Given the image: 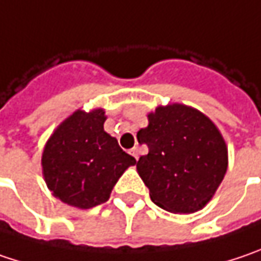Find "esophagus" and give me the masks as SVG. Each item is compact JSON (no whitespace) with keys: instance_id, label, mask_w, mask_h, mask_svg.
I'll return each mask as SVG.
<instances>
[{"instance_id":"obj_1","label":"esophagus","mask_w":261,"mask_h":261,"mask_svg":"<svg viewBox=\"0 0 261 261\" xmlns=\"http://www.w3.org/2000/svg\"><path fill=\"white\" fill-rule=\"evenodd\" d=\"M139 152H140V150H139V147H133V149L130 150V153L134 156V158H136V160H139Z\"/></svg>"}]
</instances>
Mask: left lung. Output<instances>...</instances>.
Segmentation results:
<instances>
[{"mask_svg":"<svg viewBox=\"0 0 261 261\" xmlns=\"http://www.w3.org/2000/svg\"><path fill=\"white\" fill-rule=\"evenodd\" d=\"M137 133L149 147L137 173L150 199L170 213L189 214L208 204L227 170V147L214 122L191 106H158Z\"/></svg>","mask_w":261,"mask_h":261,"instance_id":"1","label":"left lung"}]
</instances>
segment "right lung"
I'll return each instance as SVG.
<instances>
[{"instance_id":"obj_1","label":"right lung","mask_w":261,"mask_h":261,"mask_svg":"<svg viewBox=\"0 0 261 261\" xmlns=\"http://www.w3.org/2000/svg\"><path fill=\"white\" fill-rule=\"evenodd\" d=\"M103 109L75 111L47 140L42 176L56 198L70 207L88 210L106 202L118 178L136 164L103 124Z\"/></svg>"}]
</instances>
